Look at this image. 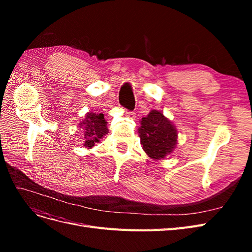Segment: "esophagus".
<instances>
[{"label":"esophagus","instance_id":"1","mask_svg":"<svg viewBox=\"0 0 252 252\" xmlns=\"http://www.w3.org/2000/svg\"><path fill=\"white\" fill-rule=\"evenodd\" d=\"M125 116L127 117V118H129V119H134L135 118V112H133V111H125Z\"/></svg>","mask_w":252,"mask_h":252}]
</instances>
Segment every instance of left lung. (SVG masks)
<instances>
[{"instance_id": "left-lung-1", "label": "left lung", "mask_w": 252, "mask_h": 252, "mask_svg": "<svg viewBox=\"0 0 252 252\" xmlns=\"http://www.w3.org/2000/svg\"><path fill=\"white\" fill-rule=\"evenodd\" d=\"M139 134L144 151L151 158H164L177 145V129L158 110H151L142 119Z\"/></svg>"}]
</instances>
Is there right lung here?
<instances>
[{
    "label": "right lung",
    "mask_w": 252,
    "mask_h": 252,
    "mask_svg": "<svg viewBox=\"0 0 252 252\" xmlns=\"http://www.w3.org/2000/svg\"><path fill=\"white\" fill-rule=\"evenodd\" d=\"M80 125L85 129L84 146L87 148L94 147L95 143L100 141L105 134L108 133L107 122L104 119L103 113L88 112L86 114V119Z\"/></svg>",
    "instance_id": "1"
}]
</instances>
